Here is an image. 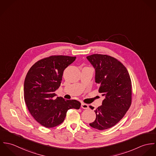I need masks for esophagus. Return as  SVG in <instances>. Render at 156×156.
Segmentation results:
<instances>
[{"mask_svg": "<svg viewBox=\"0 0 156 156\" xmlns=\"http://www.w3.org/2000/svg\"><path fill=\"white\" fill-rule=\"evenodd\" d=\"M81 108L84 109H87L89 108V106L87 104H85L84 103H82L81 104Z\"/></svg>", "mask_w": 156, "mask_h": 156, "instance_id": "34e87169", "label": "esophagus"}]
</instances>
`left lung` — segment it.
<instances>
[{
    "label": "left lung",
    "instance_id": "1",
    "mask_svg": "<svg viewBox=\"0 0 156 156\" xmlns=\"http://www.w3.org/2000/svg\"><path fill=\"white\" fill-rule=\"evenodd\" d=\"M87 58L95 69L98 92L105 97L102 105L94 111L96 119L89 125L99 130L108 129L124 117L131 106V79L126 67L113 57L94 54Z\"/></svg>",
    "mask_w": 156,
    "mask_h": 156
}]
</instances>
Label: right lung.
Returning <instances> with one entry per match:
<instances>
[{"instance_id": "1", "label": "right lung", "mask_w": 156, "mask_h": 156, "mask_svg": "<svg viewBox=\"0 0 156 156\" xmlns=\"http://www.w3.org/2000/svg\"><path fill=\"white\" fill-rule=\"evenodd\" d=\"M76 56L53 55L35 62L28 71L24 83V98L34 118L46 128L59 126L69 109H79L81 103L76 100L56 97L64 69Z\"/></svg>"}]
</instances>
